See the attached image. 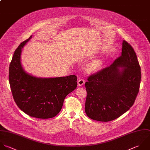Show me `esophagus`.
I'll return each mask as SVG.
<instances>
[{"mask_svg":"<svg viewBox=\"0 0 150 150\" xmlns=\"http://www.w3.org/2000/svg\"><path fill=\"white\" fill-rule=\"evenodd\" d=\"M85 83V80L83 79H79L78 81V85L79 86H82Z\"/></svg>","mask_w":150,"mask_h":150,"instance_id":"esophagus-1","label":"esophagus"}]
</instances>
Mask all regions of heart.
Segmentation results:
<instances>
[{
    "label": "heart",
    "instance_id": "1",
    "mask_svg": "<svg viewBox=\"0 0 150 150\" xmlns=\"http://www.w3.org/2000/svg\"><path fill=\"white\" fill-rule=\"evenodd\" d=\"M103 67V61L102 59H97L89 62L85 67L88 73L93 74L100 71Z\"/></svg>",
    "mask_w": 150,
    "mask_h": 150
}]
</instances>
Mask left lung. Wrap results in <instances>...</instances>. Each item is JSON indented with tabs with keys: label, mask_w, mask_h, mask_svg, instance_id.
I'll return each mask as SVG.
<instances>
[{
	"label": "left lung",
	"mask_w": 150,
	"mask_h": 150,
	"mask_svg": "<svg viewBox=\"0 0 150 150\" xmlns=\"http://www.w3.org/2000/svg\"><path fill=\"white\" fill-rule=\"evenodd\" d=\"M122 55L109 67L91 75L85 83V113L94 120H113L133 105L142 74L136 54L126 41Z\"/></svg>",
	"instance_id": "obj_1"
}]
</instances>
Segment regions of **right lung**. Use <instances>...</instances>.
Here are the masks:
<instances>
[{"instance_id":"add662e5","label":"right lung","mask_w":150,"mask_h":150,"mask_svg":"<svg viewBox=\"0 0 150 150\" xmlns=\"http://www.w3.org/2000/svg\"><path fill=\"white\" fill-rule=\"evenodd\" d=\"M21 42L15 50L9 66V83L13 99L23 112L37 119H50L61 111L65 97L77 87V77L40 78L27 73L21 64Z\"/></svg>"}]
</instances>
